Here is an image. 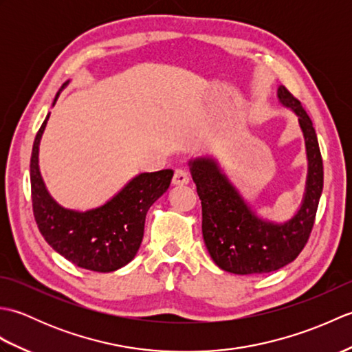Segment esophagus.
<instances>
[{"instance_id": "34e87169", "label": "esophagus", "mask_w": 352, "mask_h": 352, "mask_svg": "<svg viewBox=\"0 0 352 352\" xmlns=\"http://www.w3.org/2000/svg\"><path fill=\"white\" fill-rule=\"evenodd\" d=\"M189 180H190V178H189L188 170L182 169V168L175 169L174 177H172V183H174L175 186H183V184H188Z\"/></svg>"}]
</instances>
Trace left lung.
<instances>
[{"instance_id":"1","label":"left lung","mask_w":352,"mask_h":352,"mask_svg":"<svg viewBox=\"0 0 352 352\" xmlns=\"http://www.w3.org/2000/svg\"><path fill=\"white\" fill-rule=\"evenodd\" d=\"M278 98L300 118L309 157L307 188L302 206L286 223L261 221L230 184L212 159L190 162L192 178L203 207V236L213 261L227 272L256 275L292 263L307 243L315 226L324 186V164L316 131L302 104L286 87Z\"/></svg>"}]
</instances>
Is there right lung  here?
<instances>
[{
	"label": "right lung",
	"instance_id": "1",
	"mask_svg": "<svg viewBox=\"0 0 352 352\" xmlns=\"http://www.w3.org/2000/svg\"><path fill=\"white\" fill-rule=\"evenodd\" d=\"M48 118L50 115L36 134L30 160L37 228L52 250L76 266L94 272L116 271L136 256L144 237L146 213L168 190L174 170L144 172L104 206L85 213L68 210L50 197L39 170V142Z\"/></svg>",
	"mask_w": 352,
	"mask_h": 352
}]
</instances>
